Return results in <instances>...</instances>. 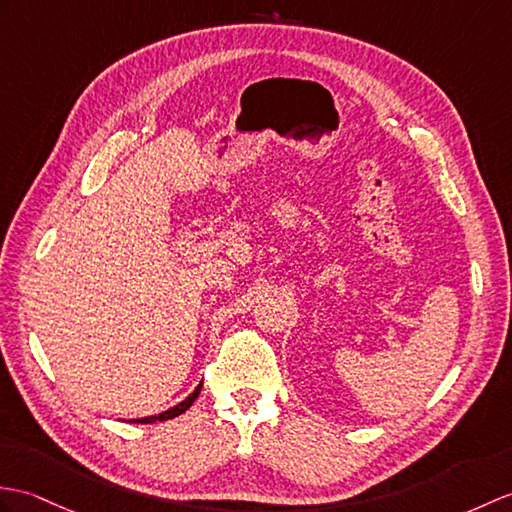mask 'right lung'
<instances>
[{"instance_id":"right-lung-1","label":"right lung","mask_w":512,"mask_h":512,"mask_svg":"<svg viewBox=\"0 0 512 512\" xmlns=\"http://www.w3.org/2000/svg\"><path fill=\"white\" fill-rule=\"evenodd\" d=\"M200 388H202V384H198L196 390L192 392V395H189L187 399H183L181 403H178V406H174V408H170V410H165V412H161V414H154V417L133 419L130 423H154V421H168V419H174V417H178V414H183L189 406H192V403L196 401V397L200 395Z\"/></svg>"}]
</instances>
